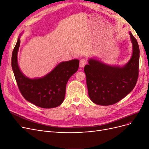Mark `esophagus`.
<instances>
[{"mask_svg":"<svg viewBox=\"0 0 149 149\" xmlns=\"http://www.w3.org/2000/svg\"><path fill=\"white\" fill-rule=\"evenodd\" d=\"M86 63H87L86 60L84 59V58H83V59H81L80 61H79V67L80 68H83Z\"/></svg>","mask_w":149,"mask_h":149,"instance_id":"1","label":"esophagus"}]
</instances>
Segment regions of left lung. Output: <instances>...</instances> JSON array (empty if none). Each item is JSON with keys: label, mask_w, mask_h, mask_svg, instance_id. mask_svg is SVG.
<instances>
[{"label": "left lung", "mask_w": 149, "mask_h": 149, "mask_svg": "<svg viewBox=\"0 0 149 149\" xmlns=\"http://www.w3.org/2000/svg\"><path fill=\"white\" fill-rule=\"evenodd\" d=\"M129 35L132 53L124 66L110 65L96 58H89L88 65L84 68L89 97L96 104H114L131 92L136 84L140 51L136 39L130 32Z\"/></svg>", "instance_id": "obj_1"}]
</instances>
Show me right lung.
<instances>
[{
    "mask_svg": "<svg viewBox=\"0 0 149 149\" xmlns=\"http://www.w3.org/2000/svg\"><path fill=\"white\" fill-rule=\"evenodd\" d=\"M20 37L12 52V68L21 94L26 101L37 106L48 109L58 107L64 101L68 81L78 70L79 60L62 61L43 77L29 78L22 73L18 65Z\"/></svg>",
    "mask_w": 149,
    "mask_h": 149,
    "instance_id": "add662e5",
    "label": "right lung"
}]
</instances>
